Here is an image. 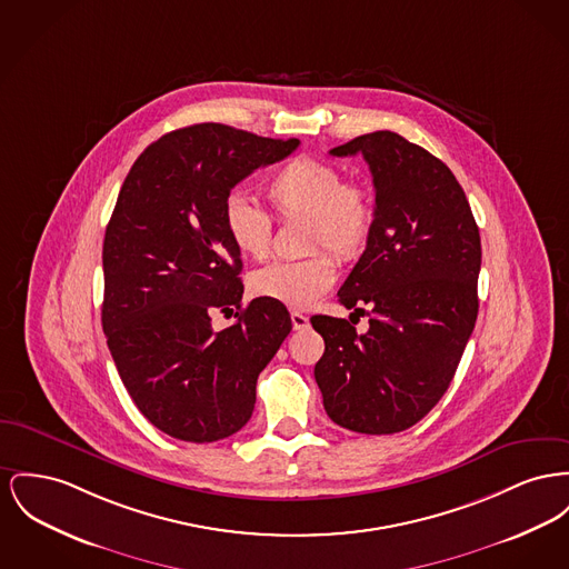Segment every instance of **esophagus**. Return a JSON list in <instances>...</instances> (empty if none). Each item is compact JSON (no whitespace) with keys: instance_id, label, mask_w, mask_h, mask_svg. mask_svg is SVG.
<instances>
[{"instance_id":"1","label":"esophagus","mask_w":569,"mask_h":569,"mask_svg":"<svg viewBox=\"0 0 569 569\" xmlns=\"http://www.w3.org/2000/svg\"><path fill=\"white\" fill-rule=\"evenodd\" d=\"M290 320H292L295 331H302V329L309 327V318L302 316L301 311H292V313H290Z\"/></svg>"}]
</instances>
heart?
I'll return each instance as SVG.
<instances>
[{
	"label": "heart",
	"mask_w": 569,
	"mask_h": 569,
	"mask_svg": "<svg viewBox=\"0 0 569 569\" xmlns=\"http://www.w3.org/2000/svg\"><path fill=\"white\" fill-rule=\"evenodd\" d=\"M272 212L281 221L305 219L307 251L301 262H272L249 277V290L267 301L307 309L318 301L337 277L339 260L359 258L376 226L373 193L361 180H339L331 163L313 157H295L274 169L264 187ZM223 230L244 258L262 260L272 244V219L262 208L240 196L223 203Z\"/></svg>",
	"instance_id": "obj_1"
}]
</instances>
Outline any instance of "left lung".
<instances>
[{"label": "left lung", "mask_w": 569, "mask_h": 569, "mask_svg": "<svg viewBox=\"0 0 569 569\" xmlns=\"http://www.w3.org/2000/svg\"><path fill=\"white\" fill-rule=\"evenodd\" d=\"M333 157L363 154L376 226L339 288V302L371 307L368 333L313 316L325 355L313 376L337 426L396 435L421 421L449 389L477 320L481 238L467 196L440 159L391 131L355 137Z\"/></svg>", "instance_id": "1"}]
</instances>
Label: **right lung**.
I'll list each match as a JSON object with an SVG mask.
<instances>
[{
	"label": "right lung",
	"mask_w": 569,
	"mask_h": 569,
	"mask_svg": "<svg viewBox=\"0 0 569 569\" xmlns=\"http://www.w3.org/2000/svg\"><path fill=\"white\" fill-rule=\"evenodd\" d=\"M299 143L193 124L150 143L120 189L102 242V331L134 406L178 440L236 435L251 419L260 371L292 331L281 302L242 307L223 203ZM212 310L239 320L214 332Z\"/></svg>",
	"instance_id": "obj_1"
}]
</instances>
